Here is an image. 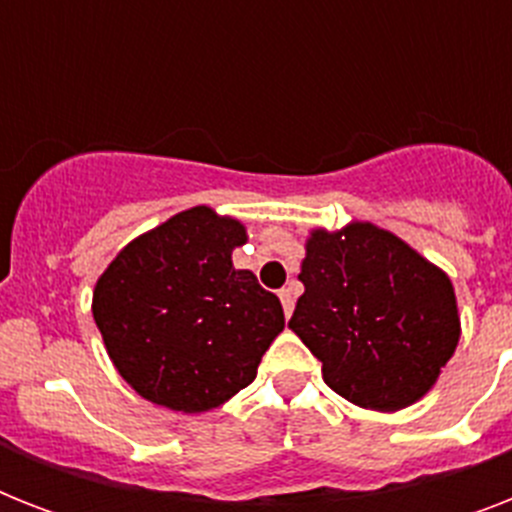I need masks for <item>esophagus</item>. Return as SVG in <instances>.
Wrapping results in <instances>:
<instances>
[{
    "label": "esophagus",
    "mask_w": 512,
    "mask_h": 512,
    "mask_svg": "<svg viewBox=\"0 0 512 512\" xmlns=\"http://www.w3.org/2000/svg\"><path fill=\"white\" fill-rule=\"evenodd\" d=\"M281 305H284V316H292V308H295V295H292V289H281L279 292Z\"/></svg>",
    "instance_id": "34e87169"
}]
</instances>
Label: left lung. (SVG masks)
Listing matches in <instances>:
<instances>
[{
  "label": "left lung",
  "instance_id": "left-lung-1",
  "mask_svg": "<svg viewBox=\"0 0 512 512\" xmlns=\"http://www.w3.org/2000/svg\"><path fill=\"white\" fill-rule=\"evenodd\" d=\"M289 327L350 404L396 412L436 382L460 340L452 281L409 244L369 223L316 231Z\"/></svg>",
  "mask_w": 512,
  "mask_h": 512
}]
</instances>
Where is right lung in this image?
<instances>
[{"instance_id":"add662e5","label":"right lung","mask_w":512,"mask_h":512,"mask_svg":"<svg viewBox=\"0 0 512 512\" xmlns=\"http://www.w3.org/2000/svg\"><path fill=\"white\" fill-rule=\"evenodd\" d=\"M244 239L231 217L185 209L127 244L98 279L95 324L143 398L207 412L257 377L284 311L255 273L233 268L231 252Z\"/></svg>"}]
</instances>
